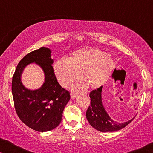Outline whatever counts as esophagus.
Here are the masks:
<instances>
[{
  "instance_id": "esophagus-1",
  "label": "esophagus",
  "mask_w": 153,
  "mask_h": 153,
  "mask_svg": "<svg viewBox=\"0 0 153 153\" xmlns=\"http://www.w3.org/2000/svg\"><path fill=\"white\" fill-rule=\"evenodd\" d=\"M70 95H71V97H72V99H74V98H76V96H77L76 94L74 93H71Z\"/></svg>"
}]
</instances>
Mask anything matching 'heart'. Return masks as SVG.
Segmentation results:
<instances>
[{"mask_svg":"<svg viewBox=\"0 0 153 153\" xmlns=\"http://www.w3.org/2000/svg\"><path fill=\"white\" fill-rule=\"evenodd\" d=\"M115 68L111 56L95 47H83L73 51L69 59L60 58L53 65L58 82L68 87L76 81L81 74L83 83L74 86L76 90L87 87L97 90L105 84Z\"/></svg>","mask_w":153,"mask_h":153,"instance_id":"1","label":"heart"}]
</instances>
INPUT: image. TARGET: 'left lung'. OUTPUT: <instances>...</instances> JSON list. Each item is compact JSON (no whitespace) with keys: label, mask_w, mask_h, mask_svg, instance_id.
I'll return each mask as SVG.
<instances>
[{"label":"left lung","mask_w":153,"mask_h":153,"mask_svg":"<svg viewBox=\"0 0 153 153\" xmlns=\"http://www.w3.org/2000/svg\"><path fill=\"white\" fill-rule=\"evenodd\" d=\"M102 87L93 90L90 93L91 105L86 111V118L93 128L102 132H111L124 128L133 120L132 118L127 122L118 123L113 120L106 112L102 103Z\"/></svg>","instance_id":"8db88e82"}]
</instances>
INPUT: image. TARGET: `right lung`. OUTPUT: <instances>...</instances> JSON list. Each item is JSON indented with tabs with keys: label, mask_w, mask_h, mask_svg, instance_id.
I'll return each mask as SVG.
<instances>
[{
	"label": "right lung",
	"mask_w": 153,
	"mask_h": 153,
	"mask_svg": "<svg viewBox=\"0 0 153 153\" xmlns=\"http://www.w3.org/2000/svg\"><path fill=\"white\" fill-rule=\"evenodd\" d=\"M33 62L43 69L45 76L43 85L34 91L26 89L20 80L25 67ZM53 63L51 50L41 47L20 60L12 77V96L19 118L30 128L41 132L52 130L59 125L70 99V92L58 82Z\"/></svg>",
	"instance_id": "obj_1"
}]
</instances>
